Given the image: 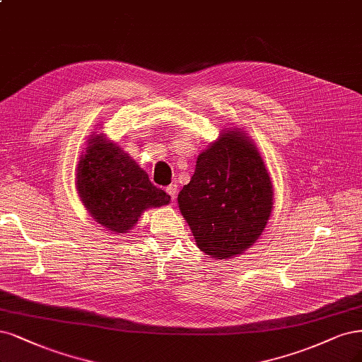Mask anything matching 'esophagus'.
I'll return each instance as SVG.
<instances>
[{
  "label": "esophagus",
  "instance_id": "esophagus-1",
  "mask_svg": "<svg viewBox=\"0 0 362 362\" xmlns=\"http://www.w3.org/2000/svg\"><path fill=\"white\" fill-rule=\"evenodd\" d=\"M166 193L170 196L172 202H173V201H175V197H177V193H178V185H177L175 182L168 185V187H166Z\"/></svg>",
  "mask_w": 362,
  "mask_h": 362
}]
</instances>
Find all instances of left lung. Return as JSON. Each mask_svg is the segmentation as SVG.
I'll return each mask as SVG.
<instances>
[{
  "label": "left lung",
  "mask_w": 362,
  "mask_h": 362,
  "mask_svg": "<svg viewBox=\"0 0 362 362\" xmlns=\"http://www.w3.org/2000/svg\"><path fill=\"white\" fill-rule=\"evenodd\" d=\"M272 194L264 160L235 129L197 157L178 204L197 247L211 257L228 259L259 238L271 214Z\"/></svg>",
  "instance_id": "obj_1"
}]
</instances>
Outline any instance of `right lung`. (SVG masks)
<instances>
[{
    "label": "right lung",
    "instance_id": "obj_1",
    "mask_svg": "<svg viewBox=\"0 0 362 362\" xmlns=\"http://www.w3.org/2000/svg\"><path fill=\"white\" fill-rule=\"evenodd\" d=\"M78 165L76 187L93 218L112 232L134 226L146 208L168 205L170 196L157 189L129 154L103 136H93Z\"/></svg>",
    "mask_w": 362,
    "mask_h": 362
}]
</instances>
